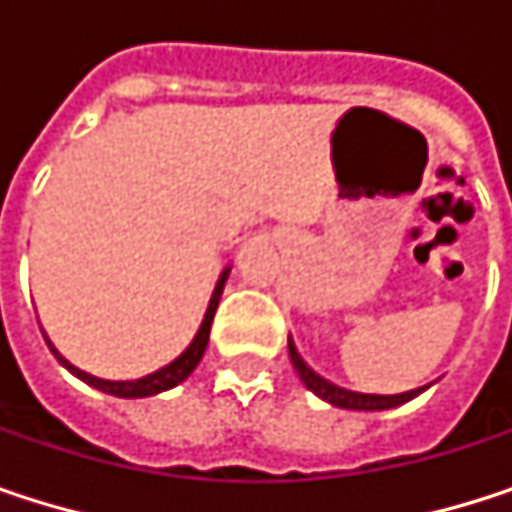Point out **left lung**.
<instances>
[{
	"instance_id": "obj_1",
	"label": "left lung",
	"mask_w": 512,
	"mask_h": 512,
	"mask_svg": "<svg viewBox=\"0 0 512 512\" xmlns=\"http://www.w3.org/2000/svg\"><path fill=\"white\" fill-rule=\"evenodd\" d=\"M287 350H290V361L299 373V379L305 382L308 391H314L320 400L338 406V409H353V412H382V409H394V406H403L409 403L412 397H418L421 391H427L430 385H421V388H412V391H403V394H361V391H350V388H341L335 382H329L326 376H320L305 358L299 356L293 338H287Z\"/></svg>"
}]
</instances>
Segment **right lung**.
Returning a JSON list of instances; mask_svg holds the SVG:
<instances>
[{"label":"right lung","instance_id":"1","mask_svg":"<svg viewBox=\"0 0 512 512\" xmlns=\"http://www.w3.org/2000/svg\"><path fill=\"white\" fill-rule=\"evenodd\" d=\"M228 275H231V266L222 269V275H219V281H216V287H213V296H210V302H207L204 320H201L195 338L189 341V347L174 358V361H168L165 367H159V370L148 373V376H139V379H100V376H94V373H85V370H79L76 364H70L67 358L55 350V344L47 338L44 329H41V332H44V341H47V347H50V353L55 356V361H58L61 367H67V370H70L76 379H82L85 385H91V388H97V391H103V394H112V397H124V400L154 397V394H162V391L180 385V382L198 367V361H201L204 350H207V341H210V326H213V317H216V308H219V299H222V290H225Z\"/></svg>","mask_w":512,"mask_h":512}]
</instances>
